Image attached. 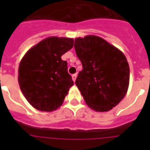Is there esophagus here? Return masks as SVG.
Instances as JSON below:
<instances>
[{
  "label": "esophagus",
  "mask_w": 150,
  "mask_h": 150,
  "mask_svg": "<svg viewBox=\"0 0 150 150\" xmlns=\"http://www.w3.org/2000/svg\"><path fill=\"white\" fill-rule=\"evenodd\" d=\"M76 76H77V74H73V75H72V79H73V80H74V82L76 81Z\"/></svg>",
  "instance_id": "34e87169"
}]
</instances>
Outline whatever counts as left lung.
Wrapping results in <instances>:
<instances>
[{"label": "left lung", "instance_id": "obj_1", "mask_svg": "<svg viewBox=\"0 0 150 150\" xmlns=\"http://www.w3.org/2000/svg\"><path fill=\"white\" fill-rule=\"evenodd\" d=\"M74 48L83 65L75 83L86 103L99 112L116 107L129 84V65L124 54L92 35L76 38Z\"/></svg>", "mask_w": 150, "mask_h": 150}]
</instances>
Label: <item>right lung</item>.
<instances>
[{
  "instance_id": "obj_1",
  "label": "right lung",
  "mask_w": 150,
  "mask_h": 150,
  "mask_svg": "<svg viewBox=\"0 0 150 150\" xmlns=\"http://www.w3.org/2000/svg\"><path fill=\"white\" fill-rule=\"evenodd\" d=\"M73 46L74 39L51 37L29 50L22 59L18 83L34 108L50 112L62 104L74 81L62 55Z\"/></svg>"
}]
</instances>
